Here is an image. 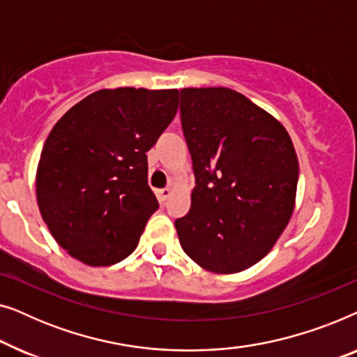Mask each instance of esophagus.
Wrapping results in <instances>:
<instances>
[{"label": "esophagus", "mask_w": 357, "mask_h": 357, "mask_svg": "<svg viewBox=\"0 0 357 357\" xmlns=\"http://www.w3.org/2000/svg\"><path fill=\"white\" fill-rule=\"evenodd\" d=\"M170 195H172V190H170V188H162V190H159V192H158V198L164 203V202H167Z\"/></svg>", "instance_id": "34e87169"}]
</instances>
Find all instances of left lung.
<instances>
[{"label": "left lung", "mask_w": 357, "mask_h": 357, "mask_svg": "<svg viewBox=\"0 0 357 357\" xmlns=\"http://www.w3.org/2000/svg\"><path fill=\"white\" fill-rule=\"evenodd\" d=\"M195 183L180 245L211 273L247 270L271 250L296 204L299 162L275 116L227 87L180 91Z\"/></svg>", "instance_id": "left-lung-1"}]
</instances>
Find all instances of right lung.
Segmentation results:
<instances>
[{
	"instance_id": "add662e5",
	"label": "right lung",
	"mask_w": 357,
	"mask_h": 357,
	"mask_svg": "<svg viewBox=\"0 0 357 357\" xmlns=\"http://www.w3.org/2000/svg\"><path fill=\"white\" fill-rule=\"evenodd\" d=\"M178 109L177 89L92 92L48 135L37 167V203L58 245L89 266H110L138 245L159 208L148 155Z\"/></svg>"
}]
</instances>
